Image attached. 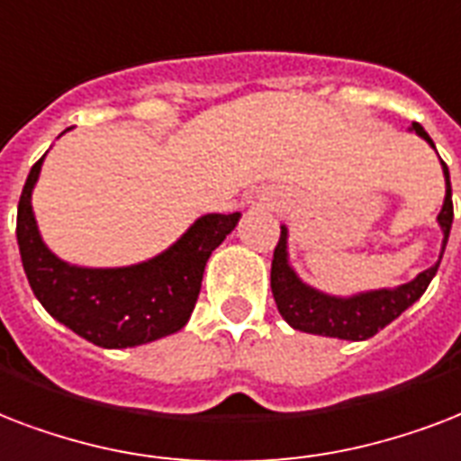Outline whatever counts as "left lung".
<instances>
[{
	"instance_id": "left-lung-1",
	"label": "left lung",
	"mask_w": 461,
	"mask_h": 461,
	"mask_svg": "<svg viewBox=\"0 0 461 461\" xmlns=\"http://www.w3.org/2000/svg\"><path fill=\"white\" fill-rule=\"evenodd\" d=\"M411 131H416L420 139H426L433 146V139L419 122L411 124ZM442 163V175H445V202L438 213V223L442 230V248L438 262L430 269L420 271L419 276L409 284H402L397 288H377V291H366L356 295H330L308 286L301 276L295 274L294 267L288 264V228L281 226L279 245L274 249L271 259V294L276 301L281 317L286 320L294 330H301L305 334H320V337L346 339V341H366L375 337L377 331L384 330L387 324L394 322L406 308H411L420 295L426 294L428 284L433 281L435 271L440 267L442 252L447 245L449 228H452V187H449V170Z\"/></svg>"
}]
</instances>
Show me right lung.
I'll list each match as a JSON object with an SVG mask.
<instances>
[{
    "mask_svg": "<svg viewBox=\"0 0 461 461\" xmlns=\"http://www.w3.org/2000/svg\"><path fill=\"white\" fill-rule=\"evenodd\" d=\"M42 156L19 199L16 240L28 284L57 322L103 348H130L180 331L199 298L209 257L238 226L240 213H206L177 242L146 262L113 269L77 267L42 242L31 194Z\"/></svg>",
    "mask_w": 461,
    "mask_h": 461,
    "instance_id": "right-lung-1",
    "label": "right lung"
}]
</instances>
